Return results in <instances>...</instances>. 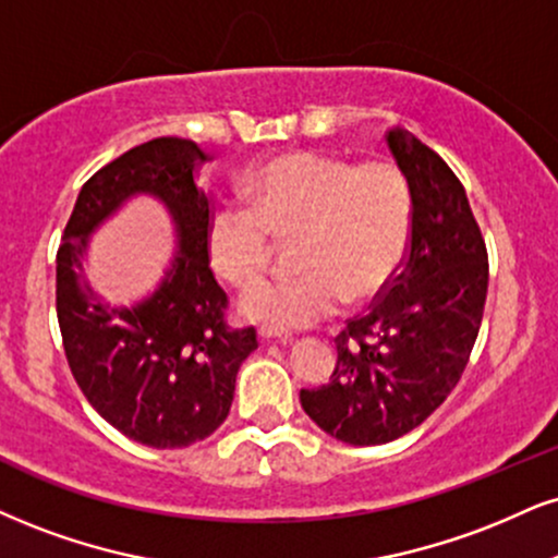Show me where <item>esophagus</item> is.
Instances as JSON below:
<instances>
[{
  "label": "esophagus",
  "instance_id": "34e87169",
  "mask_svg": "<svg viewBox=\"0 0 558 558\" xmlns=\"http://www.w3.org/2000/svg\"><path fill=\"white\" fill-rule=\"evenodd\" d=\"M259 340H267V343H270V340H278V343H288V340H291V332L278 330V327H270V325H262L259 327Z\"/></svg>",
  "mask_w": 558,
  "mask_h": 558
}]
</instances>
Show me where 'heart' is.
<instances>
[{"instance_id": "obj_1", "label": "heart", "mask_w": 558, "mask_h": 558, "mask_svg": "<svg viewBox=\"0 0 558 558\" xmlns=\"http://www.w3.org/2000/svg\"><path fill=\"white\" fill-rule=\"evenodd\" d=\"M246 205H218L207 218L213 270L236 288L266 271L272 238H296V279L268 281L246 293V319L296 330L392 283L411 244L413 199L408 179L389 160H345L293 150L250 173Z\"/></svg>"}]
</instances>
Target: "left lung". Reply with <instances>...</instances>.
<instances>
[{"mask_svg": "<svg viewBox=\"0 0 558 558\" xmlns=\"http://www.w3.org/2000/svg\"><path fill=\"white\" fill-rule=\"evenodd\" d=\"M387 145L413 199L411 244L395 280L335 338L327 385L301 389V408L335 439L372 447L432 415L465 372L488 291V252L454 171L405 130Z\"/></svg>", "mask_w": 558, "mask_h": 558, "instance_id": "8db88e82", "label": "left lung"}]
</instances>
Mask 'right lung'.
<instances>
[{"label":"right lung","mask_w":558,"mask_h":558,"mask_svg":"<svg viewBox=\"0 0 558 558\" xmlns=\"http://www.w3.org/2000/svg\"><path fill=\"white\" fill-rule=\"evenodd\" d=\"M205 160L184 137H156L113 158L83 184L57 252V317L72 377L117 432L156 449L190 447L223 424L241 361L257 348L254 327H228V296L207 259ZM137 191L170 207L180 254L150 300L111 310L84 283L78 259L92 228Z\"/></svg>","instance_id":"obj_1"}]
</instances>
